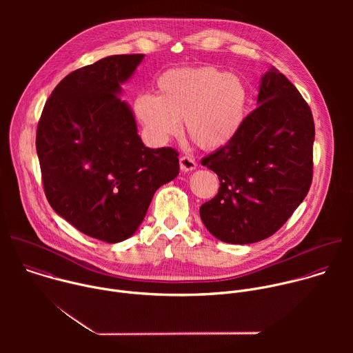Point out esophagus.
I'll use <instances>...</instances> for the list:
<instances>
[{
    "instance_id": "34e87169",
    "label": "esophagus",
    "mask_w": 353,
    "mask_h": 353,
    "mask_svg": "<svg viewBox=\"0 0 353 353\" xmlns=\"http://www.w3.org/2000/svg\"><path fill=\"white\" fill-rule=\"evenodd\" d=\"M180 169H181V172H192L196 169V162L191 157H181L180 158Z\"/></svg>"
}]
</instances>
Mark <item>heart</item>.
<instances>
[{"instance_id": "obj_1", "label": "heart", "mask_w": 353, "mask_h": 353, "mask_svg": "<svg viewBox=\"0 0 353 353\" xmlns=\"http://www.w3.org/2000/svg\"><path fill=\"white\" fill-rule=\"evenodd\" d=\"M248 88L236 74L215 67L174 68L158 79V94L143 93L134 110L146 134L165 143L181 132L203 149L226 146L240 132L248 108Z\"/></svg>"}]
</instances>
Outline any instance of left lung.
I'll use <instances>...</instances> for the list:
<instances>
[{
    "label": "left lung",
    "mask_w": 353,
    "mask_h": 353,
    "mask_svg": "<svg viewBox=\"0 0 353 353\" xmlns=\"http://www.w3.org/2000/svg\"><path fill=\"white\" fill-rule=\"evenodd\" d=\"M257 106L232 142L201 161L221 181L218 194L201 205V221L230 244L274 234L305 199L313 177L312 110L275 67L260 79Z\"/></svg>",
    "instance_id": "obj_1"
}]
</instances>
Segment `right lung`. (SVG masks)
Here are the masks:
<instances>
[{
  "label": "right lung",
  "instance_id": "1",
  "mask_svg": "<svg viewBox=\"0 0 353 353\" xmlns=\"http://www.w3.org/2000/svg\"><path fill=\"white\" fill-rule=\"evenodd\" d=\"M143 54L109 56L67 75L44 105L36 150L50 205L106 243L131 237L155 191L179 174V154L138 135L120 96Z\"/></svg>",
  "mask_w": 353,
  "mask_h": 353
}]
</instances>
